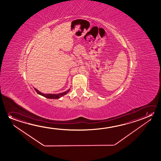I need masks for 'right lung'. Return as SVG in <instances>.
Wrapping results in <instances>:
<instances>
[{"label":"right lung","mask_w":161,"mask_h":161,"mask_svg":"<svg viewBox=\"0 0 161 161\" xmlns=\"http://www.w3.org/2000/svg\"><path fill=\"white\" fill-rule=\"evenodd\" d=\"M35 91H36V92H37L38 94L42 96L43 97L49 98V99H59V98H60L62 97V96H63L64 95H66V94L70 91V89H69L68 91H65V92H62V93H58V94H43L42 93H41V92H40V91H38V90L36 89V88H35Z\"/></svg>","instance_id":"obj_1"}]
</instances>
